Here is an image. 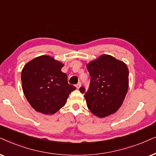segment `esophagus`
<instances>
[{"instance_id": "esophagus-1", "label": "esophagus", "mask_w": 156, "mask_h": 156, "mask_svg": "<svg viewBox=\"0 0 156 156\" xmlns=\"http://www.w3.org/2000/svg\"><path fill=\"white\" fill-rule=\"evenodd\" d=\"M80 86H81V83H80V82L78 83H77V84L76 85V88H77V89H79V88H80Z\"/></svg>"}]
</instances>
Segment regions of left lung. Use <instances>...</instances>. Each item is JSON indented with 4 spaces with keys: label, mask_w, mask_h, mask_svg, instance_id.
I'll list each match as a JSON object with an SVG mask.
<instances>
[{
    "label": "left lung",
    "mask_w": 156,
    "mask_h": 156,
    "mask_svg": "<svg viewBox=\"0 0 156 156\" xmlns=\"http://www.w3.org/2000/svg\"><path fill=\"white\" fill-rule=\"evenodd\" d=\"M91 77L85 93L87 106L99 118L113 114L123 104L128 89V69L126 63L109 55H102L87 65Z\"/></svg>",
    "instance_id": "8db88e82"
}]
</instances>
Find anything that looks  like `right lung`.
Masks as SVG:
<instances>
[{"label":"right lung","mask_w":156,"mask_h":156,"mask_svg":"<svg viewBox=\"0 0 156 156\" xmlns=\"http://www.w3.org/2000/svg\"><path fill=\"white\" fill-rule=\"evenodd\" d=\"M63 64L48 55L29 61L21 72L22 88L33 108L43 114H53L63 107L76 87L68 83L61 71Z\"/></svg>","instance_id":"right-lung-1"}]
</instances>
